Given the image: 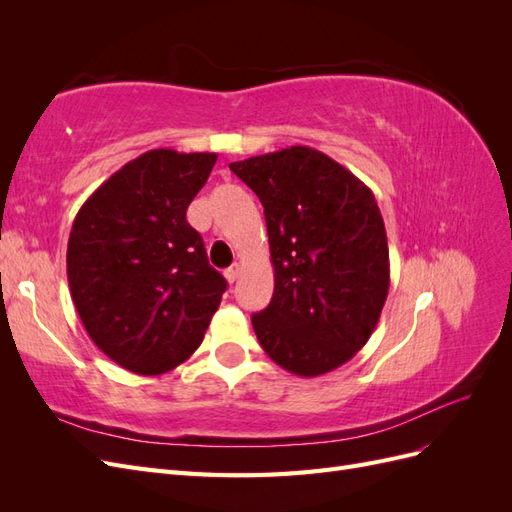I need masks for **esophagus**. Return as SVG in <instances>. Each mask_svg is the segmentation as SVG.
Returning <instances> with one entry per match:
<instances>
[{"label": "esophagus", "mask_w": 512, "mask_h": 512, "mask_svg": "<svg viewBox=\"0 0 512 512\" xmlns=\"http://www.w3.org/2000/svg\"><path fill=\"white\" fill-rule=\"evenodd\" d=\"M224 275H226V280H228L230 284H235V282H237V277L241 275V265H237V262H235V265L226 269V273H224Z\"/></svg>", "instance_id": "34e87169"}]
</instances>
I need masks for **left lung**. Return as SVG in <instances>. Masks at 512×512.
<instances>
[{
    "mask_svg": "<svg viewBox=\"0 0 512 512\" xmlns=\"http://www.w3.org/2000/svg\"><path fill=\"white\" fill-rule=\"evenodd\" d=\"M230 170L265 207L275 288L252 316L258 342L290 374H327L367 344L389 294L376 198L348 168L303 145Z\"/></svg>",
    "mask_w": 512,
    "mask_h": 512,
    "instance_id": "8db88e82",
    "label": "left lung"
}]
</instances>
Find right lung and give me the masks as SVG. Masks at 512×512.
I'll return each mask as SVG.
<instances>
[{"instance_id": "add662e5", "label": "right lung", "mask_w": 512, "mask_h": 512, "mask_svg": "<svg viewBox=\"0 0 512 512\" xmlns=\"http://www.w3.org/2000/svg\"><path fill=\"white\" fill-rule=\"evenodd\" d=\"M215 153L151 149L121 166L79 209L68 284L94 344L123 369L158 376L200 346L226 280L185 211Z\"/></svg>"}]
</instances>
